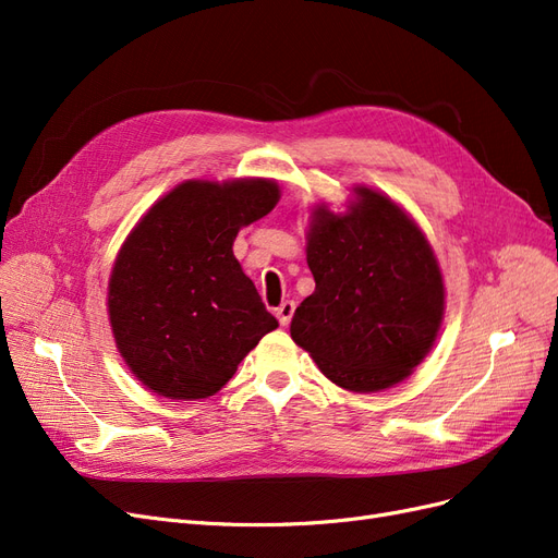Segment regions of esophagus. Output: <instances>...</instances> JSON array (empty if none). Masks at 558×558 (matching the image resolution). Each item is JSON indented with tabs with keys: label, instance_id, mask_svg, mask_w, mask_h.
I'll return each instance as SVG.
<instances>
[{
	"label": "esophagus",
	"instance_id": "34e87169",
	"mask_svg": "<svg viewBox=\"0 0 558 558\" xmlns=\"http://www.w3.org/2000/svg\"><path fill=\"white\" fill-rule=\"evenodd\" d=\"M275 314H277V318H279V324H281V326H289V324H291V318H293V314H295V302H293V300H286V302H281V305L275 310Z\"/></svg>",
	"mask_w": 558,
	"mask_h": 558
}]
</instances>
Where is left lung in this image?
Here are the masks:
<instances>
[{
  "mask_svg": "<svg viewBox=\"0 0 558 558\" xmlns=\"http://www.w3.org/2000/svg\"><path fill=\"white\" fill-rule=\"evenodd\" d=\"M347 211H312L307 265L316 289L291 337L332 384L377 393L424 363L445 318V281L414 218L388 195L353 185Z\"/></svg>",
  "mask_w": 558,
  "mask_h": 558,
  "instance_id": "left-lung-1",
  "label": "left lung"
}]
</instances>
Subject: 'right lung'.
Instances as JSON below:
<instances>
[{"label": "right lung", "instance_id": "1", "mask_svg": "<svg viewBox=\"0 0 558 558\" xmlns=\"http://www.w3.org/2000/svg\"><path fill=\"white\" fill-rule=\"evenodd\" d=\"M275 179L183 181L130 230L113 260L107 312L130 373L170 400L221 391L279 326L234 258L238 232L279 202Z\"/></svg>", "mask_w": 558, "mask_h": 558}]
</instances>
